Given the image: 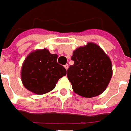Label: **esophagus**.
I'll return each instance as SVG.
<instances>
[{"label":"esophagus","instance_id":"esophagus-1","mask_svg":"<svg viewBox=\"0 0 131 131\" xmlns=\"http://www.w3.org/2000/svg\"><path fill=\"white\" fill-rule=\"evenodd\" d=\"M64 67H65V68H66V69L67 70V69L68 68V67H69V66H68V64H66V65L64 66Z\"/></svg>","mask_w":131,"mask_h":131}]
</instances>
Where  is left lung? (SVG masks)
Returning a JSON list of instances; mask_svg holds the SVG:
<instances>
[{"instance_id":"obj_1","label":"left lung","mask_w":131,"mask_h":131,"mask_svg":"<svg viewBox=\"0 0 131 131\" xmlns=\"http://www.w3.org/2000/svg\"><path fill=\"white\" fill-rule=\"evenodd\" d=\"M74 63L67 70V77L73 91L92 98L102 93L112 76V66L108 56L97 44L88 43L73 51Z\"/></svg>"}]
</instances>
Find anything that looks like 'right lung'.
<instances>
[{
    "label": "right lung",
    "mask_w": 131,
    "mask_h": 131,
    "mask_svg": "<svg viewBox=\"0 0 131 131\" xmlns=\"http://www.w3.org/2000/svg\"><path fill=\"white\" fill-rule=\"evenodd\" d=\"M58 55L47 49L30 53L23 63L21 78L28 90L41 95L52 90L66 69L57 61Z\"/></svg>",
    "instance_id": "add662e5"
}]
</instances>
